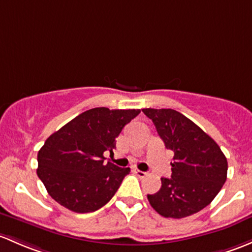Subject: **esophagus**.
Instances as JSON below:
<instances>
[{"label":"esophagus","instance_id":"34e87169","mask_svg":"<svg viewBox=\"0 0 252 252\" xmlns=\"http://www.w3.org/2000/svg\"><path fill=\"white\" fill-rule=\"evenodd\" d=\"M133 171H134V173L136 174L139 177H144V176H146V175H147V173H145V171L139 170V169H134Z\"/></svg>","mask_w":252,"mask_h":252}]
</instances>
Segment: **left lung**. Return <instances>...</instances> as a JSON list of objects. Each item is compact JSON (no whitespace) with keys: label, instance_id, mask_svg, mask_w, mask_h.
Returning <instances> with one entry per match:
<instances>
[{"label":"left lung","instance_id":"obj_1","mask_svg":"<svg viewBox=\"0 0 252 252\" xmlns=\"http://www.w3.org/2000/svg\"><path fill=\"white\" fill-rule=\"evenodd\" d=\"M168 150L174 152L170 179L161 177V187L147 194L158 214L184 219L213 202L227 179V158L219 145L190 119L171 108H144Z\"/></svg>","mask_w":252,"mask_h":252}]
</instances>
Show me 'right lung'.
Returning <instances> with one entry per match:
<instances>
[{
    "label": "right lung",
    "instance_id": "obj_1",
    "mask_svg": "<svg viewBox=\"0 0 252 252\" xmlns=\"http://www.w3.org/2000/svg\"><path fill=\"white\" fill-rule=\"evenodd\" d=\"M140 110L95 107L52 134L37 155V175L50 197L73 213H93L111 200L129 168L105 163L116 137Z\"/></svg>",
    "mask_w": 252,
    "mask_h": 252
}]
</instances>
